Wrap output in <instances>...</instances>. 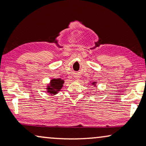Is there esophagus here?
I'll return each mask as SVG.
<instances>
[{
  "label": "esophagus",
  "mask_w": 146,
  "mask_h": 146,
  "mask_svg": "<svg viewBox=\"0 0 146 146\" xmlns=\"http://www.w3.org/2000/svg\"><path fill=\"white\" fill-rule=\"evenodd\" d=\"M80 76H75V80H79V79H80Z\"/></svg>",
  "instance_id": "obj_1"
}]
</instances>
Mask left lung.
Wrapping results in <instances>:
<instances>
[{
  "label": "left lung",
  "instance_id": "1",
  "mask_svg": "<svg viewBox=\"0 0 146 146\" xmlns=\"http://www.w3.org/2000/svg\"><path fill=\"white\" fill-rule=\"evenodd\" d=\"M94 83H95V82H94V83H92V84H94Z\"/></svg>",
  "mask_w": 146,
  "mask_h": 146
}]
</instances>
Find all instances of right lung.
Returning <instances> with one entry per match:
<instances>
[{
    "instance_id": "obj_1",
    "label": "right lung",
    "mask_w": 146,
    "mask_h": 146,
    "mask_svg": "<svg viewBox=\"0 0 146 146\" xmlns=\"http://www.w3.org/2000/svg\"><path fill=\"white\" fill-rule=\"evenodd\" d=\"M64 84V81L61 79H53L51 80L50 85L47 88V92L52 94H56L60 91L61 88L62 87V84Z\"/></svg>"
}]
</instances>
